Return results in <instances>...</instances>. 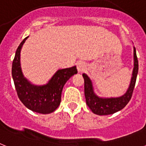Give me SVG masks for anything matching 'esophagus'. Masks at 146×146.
<instances>
[{"label":"esophagus","instance_id":"esophagus-1","mask_svg":"<svg viewBox=\"0 0 146 146\" xmlns=\"http://www.w3.org/2000/svg\"><path fill=\"white\" fill-rule=\"evenodd\" d=\"M77 71L79 72H83L86 69V65L84 62H79L77 65Z\"/></svg>","mask_w":146,"mask_h":146}]
</instances>
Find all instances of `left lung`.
<instances>
[{
	"instance_id": "8db88e82",
	"label": "left lung",
	"mask_w": 146,
	"mask_h": 146,
	"mask_svg": "<svg viewBox=\"0 0 146 146\" xmlns=\"http://www.w3.org/2000/svg\"><path fill=\"white\" fill-rule=\"evenodd\" d=\"M137 72L138 60L137 58L136 50L135 47H134V68L129 87L126 94L117 98H100L96 96L94 91L92 82L90 78L87 74H82L85 82L84 89L86 104L91 110V111L99 115H106L113 114L123 109L128 104L132 96Z\"/></svg>"
}]
</instances>
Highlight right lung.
Instances as JSON below:
<instances>
[{
  "mask_svg": "<svg viewBox=\"0 0 146 146\" xmlns=\"http://www.w3.org/2000/svg\"><path fill=\"white\" fill-rule=\"evenodd\" d=\"M28 37L23 40L17 49L11 69L13 80L18 97L27 108L36 113L49 114L59 106L63 88L72 76L77 74V67L59 69L46 85L31 84L23 76L20 66V51Z\"/></svg>",
  "mask_w": 146,
  "mask_h": 146,
  "instance_id": "obj_1",
  "label": "right lung"
}]
</instances>
